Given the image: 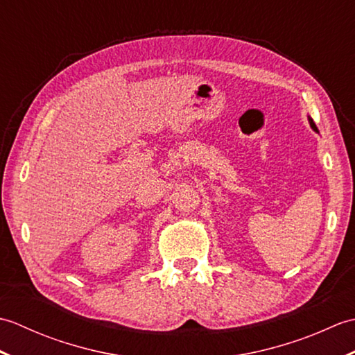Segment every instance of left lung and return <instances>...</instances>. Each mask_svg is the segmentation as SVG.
I'll use <instances>...</instances> for the list:
<instances>
[{"instance_id":"1","label":"left lung","mask_w":355,"mask_h":355,"mask_svg":"<svg viewBox=\"0 0 355 355\" xmlns=\"http://www.w3.org/2000/svg\"><path fill=\"white\" fill-rule=\"evenodd\" d=\"M308 122H310V126L313 128V131H315V132H319V130H318V126H315V123L313 122V119L308 116Z\"/></svg>"}]
</instances>
